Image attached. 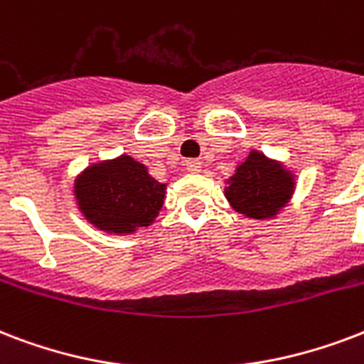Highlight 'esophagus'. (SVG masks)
I'll list each match as a JSON object with an SVG mask.
<instances>
[{"label": "esophagus", "mask_w": 364, "mask_h": 364, "mask_svg": "<svg viewBox=\"0 0 364 364\" xmlns=\"http://www.w3.org/2000/svg\"><path fill=\"white\" fill-rule=\"evenodd\" d=\"M185 166H187V171H191V173H198L202 168V162L198 158H188L187 162H185Z\"/></svg>", "instance_id": "esophagus-1"}]
</instances>
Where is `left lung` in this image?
<instances>
[{"instance_id": "1", "label": "left lung", "mask_w": 364, "mask_h": 364, "mask_svg": "<svg viewBox=\"0 0 364 364\" xmlns=\"http://www.w3.org/2000/svg\"><path fill=\"white\" fill-rule=\"evenodd\" d=\"M292 176L281 164L271 162L259 152H252L229 179L227 200L237 212L248 218H269L279 212L290 198Z\"/></svg>"}]
</instances>
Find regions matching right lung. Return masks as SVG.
Returning a JSON list of instances; mask_svg holds the SVG:
<instances>
[{"label": "right lung", "mask_w": 364, "mask_h": 364, "mask_svg": "<svg viewBox=\"0 0 364 364\" xmlns=\"http://www.w3.org/2000/svg\"><path fill=\"white\" fill-rule=\"evenodd\" d=\"M166 185L149 176L143 164L122 156L83 171L76 181L80 210L102 231L132 232L156 218Z\"/></svg>", "instance_id": "obj_1"}]
</instances>
